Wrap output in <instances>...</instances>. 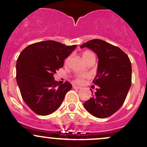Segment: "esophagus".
<instances>
[{"instance_id":"obj_1","label":"esophagus","mask_w":147,"mask_h":147,"mask_svg":"<svg viewBox=\"0 0 147 147\" xmlns=\"http://www.w3.org/2000/svg\"><path fill=\"white\" fill-rule=\"evenodd\" d=\"M72 87H73L74 89H81V87H80V86H77V85H75V84H73V85H72Z\"/></svg>"}]
</instances>
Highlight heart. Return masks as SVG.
I'll return each instance as SVG.
<instances>
[{"label": "heart", "mask_w": 147, "mask_h": 147, "mask_svg": "<svg viewBox=\"0 0 147 147\" xmlns=\"http://www.w3.org/2000/svg\"><path fill=\"white\" fill-rule=\"evenodd\" d=\"M82 57L83 60H84L86 63L88 60H89L91 58H92V57H94V58H95V55H94V54L93 53H92V52L90 51H84L82 53ZM88 78H89V75H88L87 74L79 75H77L75 78V81L77 83H82L83 82V81H84L85 79Z\"/></svg>", "instance_id": "b5f03b06"}]
</instances>
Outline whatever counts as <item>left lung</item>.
Wrapping results in <instances>:
<instances>
[{"instance_id":"1","label":"left lung","mask_w":147,"mask_h":147,"mask_svg":"<svg viewBox=\"0 0 147 147\" xmlns=\"http://www.w3.org/2000/svg\"><path fill=\"white\" fill-rule=\"evenodd\" d=\"M90 49L98 58V69L93 83L97 85L92 98L84 108L98 118L111 116L125 102L132 84V65L127 55L118 46L101 39L84 43L80 48ZM92 91V89H91Z\"/></svg>"}]
</instances>
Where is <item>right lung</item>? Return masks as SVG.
<instances>
[{
    "instance_id": "obj_1",
    "label": "right lung",
    "mask_w": 147,
    "mask_h": 147,
    "mask_svg": "<svg viewBox=\"0 0 147 147\" xmlns=\"http://www.w3.org/2000/svg\"><path fill=\"white\" fill-rule=\"evenodd\" d=\"M76 47L49 40L29 45L20 54L17 82L24 101L38 115H47L56 111L72 89L70 83L60 84L53 75Z\"/></svg>"
}]
</instances>
